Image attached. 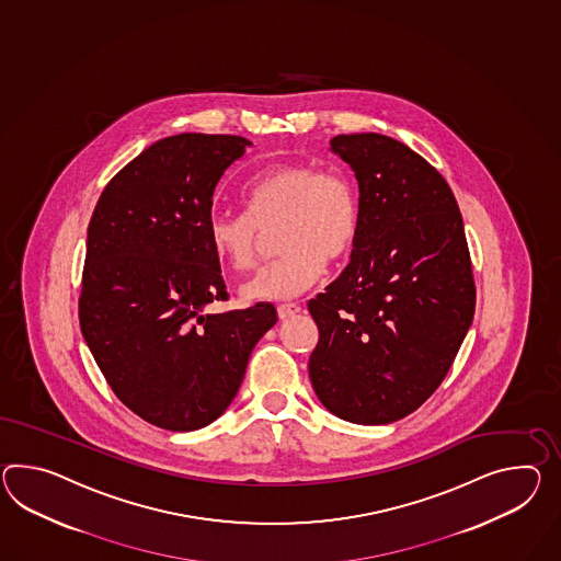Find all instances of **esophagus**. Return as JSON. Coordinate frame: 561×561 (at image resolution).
Here are the masks:
<instances>
[{
    "mask_svg": "<svg viewBox=\"0 0 561 561\" xmlns=\"http://www.w3.org/2000/svg\"><path fill=\"white\" fill-rule=\"evenodd\" d=\"M298 312H300V306H298V304H279V306H277V316H279L282 320L291 318V316H296Z\"/></svg>",
    "mask_w": 561,
    "mask_h": 561,
    "instance_id": "obj_1",
    "label": "esophagus"
}]
</instances>
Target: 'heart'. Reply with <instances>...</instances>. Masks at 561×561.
Segmentation results:
<instances>
[{
  "instance_id": "heart-1",
  "label": "heart",
  "mask_w": 561,
  "mask_h": 561,
  "mask_svg": "<svg viewBox=\"0 0 561 561\" xmlns=\"http://www.w3.org/2000/svg\"><path fill=\"white\" fill-rule=\"evenodd\" d=\"M247 213H220L208 222L217 260L251 270L265 234L275 230L277 260L241 287L245 300H286L344 260L360 231V194L344 170L286 162L265 168L247 184Z\"/></svg>"
}]
</instances>
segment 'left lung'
Returning <instances> with one entry per match:
<instances>
[{"label":"left lung","instance_id":"1","mask_svg":"<svg viewBox=\"0 0 561 561\" xmlns=\"http://www.w3.org/2000/svg\"><path fill=\"white\" fill-rule=\"evenodd\" d=\"M330 146L355 170L363 215L348 265L308 301L320 332L310 381L342 420L391 424L432 397L472 324L465 222L448 182L405 144L351 134Z\"/></svg>","mask_w":561,"mask_h":561}]
</instances>
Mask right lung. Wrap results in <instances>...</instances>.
<instances>
[{"mask_svg":"<svg viewBox=\"0 0 561 561\" xmlns=\"http://www.w3.org/2000/svg\"><path fill=\"white\" fill-rule=\"evenodd\" d=\"M249 146L164 137L110 180L89 222L82 336L125 408L170 432L205 427L229 408L253 346L277 322L267 301L205 310L229 300L208 241L213 194Z\"/></svg>","mask_w":561,"mask_h":561,"instance_id":"add662e5","label":"right lung"}]
</instances>
